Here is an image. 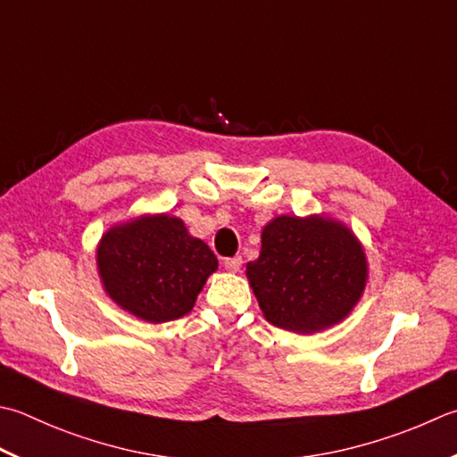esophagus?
Masks as SVG:
<instances>
[{"instance_id":"34e87169","label":"esophagus","mask_w":457,"mask_h":457,"mask_svg":"<svg viewBox=\"0 0 457 457\" xmlns=\"http://www.w3.org/2000/svg\"><path fill=\"white\" fill-rule=\"evenodd\" d=\"M241 257L239 255H236V257H226L223 259V265H226V270L228 271H239V267H241Z\"/></svg>"}]
</instances>
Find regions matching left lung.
I'll list each match as a JSON object with an SVG mask.
<instances>
[{
  "label": "left lung",
  "instance_id": "obj_1",
  "mask_svg": "<svg viewBox=\"0 0 457 457\" xmlns=\"http://www.w3.org/2000/svg\"><path fill=\"white\" fill-rule=\"evenodd\" d=\"M247 277L270 323L315 333L345 319L361 299L366 259L341 223L281 216L263 228L262 253L247 263Z\"/></svg>",
  "mask_w": 457,
  "mask_h": 457
}]
</instances>
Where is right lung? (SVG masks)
Wrapping results in <instances>:
<instances>
[{
  "label": "right lung",
  "mask_w": 457,
  "mask_h": 457,
  "mask_svg": "<svg viewBox=\"0 0 457 457\" xmlns=\"http://www.w3.org/2000/svg\"><path fill=\"white\" fill-rule=\"evenodd\" d=\"M96 263L111 299L148 323L190 312L208 275L218 270L212 249L170 216L112 228L101 239Z\"/></svg>",
  "instance_id": "add662e5"
}]
</instances>
